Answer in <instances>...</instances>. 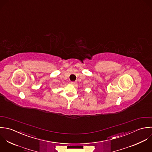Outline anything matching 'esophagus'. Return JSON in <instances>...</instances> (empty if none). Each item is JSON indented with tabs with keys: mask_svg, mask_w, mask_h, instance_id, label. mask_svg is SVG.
I'll return each instance as SVG.
<instances>
[{
	"mask_svg": "<svg viewBox=\"0 0 152 152\" xmlns=\"http://www.w3.org/2000/svg\"><path fill=\"white\" fill-rule=\"evenodd\" d=\"M71 84H72V85H75V84H76V83L74 82V81H71Z\"/></svg>",
	"mask_w": 152,
	"mask_h": 152,
	"instance_id": "1",
	"label": "esophagus"
}]
</instances>
